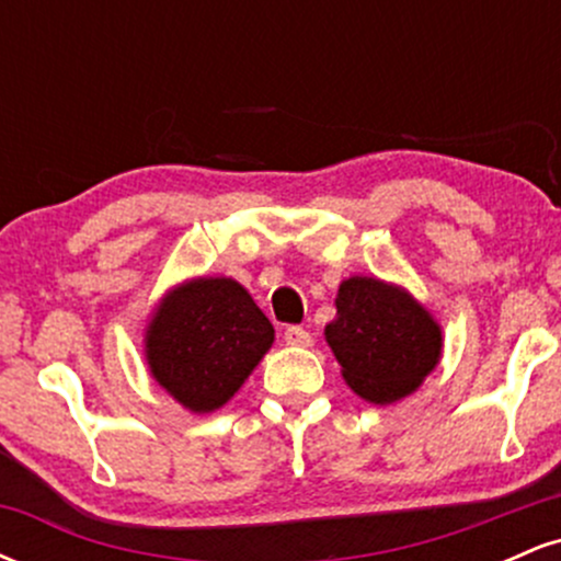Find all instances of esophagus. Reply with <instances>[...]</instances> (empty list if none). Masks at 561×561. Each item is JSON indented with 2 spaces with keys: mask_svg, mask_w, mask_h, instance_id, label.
I'll return each instance as SVG.
<instances>
[{
  "mask_svg": "<svg viewBox=\"0 0 561 561\" xmlns=\"http://www.w3.org/2000/svg\"><path fill=\"white\" fill-rule=\"evenodd\" d=\"M285 343L293 345V347H308L313 343V337H311V332H308V330H302V327L293 324V327H287V330H285Z\"/></svg>",
  "mask_w": 561,
  "mask_h": 561,
  "instance_id": "obj_1",
  "label": "esophagus"
}]
</instances>
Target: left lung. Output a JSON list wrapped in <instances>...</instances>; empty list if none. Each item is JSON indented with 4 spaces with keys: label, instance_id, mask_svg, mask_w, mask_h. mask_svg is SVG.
Returning <instances> with one entry per match:
<instances>
[{
    "label": "left lung",
    "instance_id": "left-lung-1",
    "mask_svg": "<svg viewBox=\"0 0 561 561\" xmlns=\"http://www.w3.org/2000/svg\"><path fill=\"white\" fill-rule=\"evenodd\" d=\"M327 343L345 382L371 403H392L420 388L440 358V327L403 293L371 276L340 285Z\"/></svg>",
    "mask_w": 561,
    "mask_h": 561
}]
</instances>
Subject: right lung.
Here are the masks:
<instances>
[{
	"label": "right lung",
	"mask_w": 561,
	"mask_h": 561,
	"mask_svg": "<svg viewBox=\"0 0 561 561\" xmlns=\"http://www.w3.org/2000/svg\"><path fill=\"white\" fill-rule=\"evenodd\" d=\"M274 343L272 321L234 279H197L171 295L147 330L152 377L205 414L240 390Z\"/></svg>",
	"instance_id": "right-lung-1"
}]
</instances>
